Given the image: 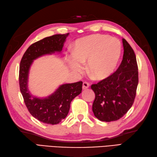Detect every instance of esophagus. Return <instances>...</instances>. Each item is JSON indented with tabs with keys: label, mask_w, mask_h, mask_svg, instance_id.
Listing matches in <instances>:
<instances>
[{
	"label": "esophagus",
	"mask_w": 157,
	"mask_h": 157,
	"mask_svg": "<svg viewBox=\"0 0 157 157\" xmlns=\"http://www.w3.org/2000/svg\"><path fill=\"white\" fill-rule=\"evenodd\" d=\"M89 87V84L87 82H84L82 83V89L85 90V89H87Z\"/></svg>",
	"instance_id": "34e87169"
}]
</instances>
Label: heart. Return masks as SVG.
Segmentation results:
<instances>
[{
    "instance_id": "1",
    "label": "heart",
    "mask_w": 157,
    "mask_h": 157,
    "mask_svg": "<svg viewBox=\"0 0 157 157\" xmlns=\"http://www.w3.org/2000/svg\"><path fill=\"white\" fill-rule=\"evenodd\" d=\"M121 42L116 38L105 34H95L76 40L72 53L66 56V62L76 75L84 72L83 63L93 78L104 80L113 74L119 62L121 54Z\"/></svg>"
}]
</instances>
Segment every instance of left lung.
I'll return each mask as SVG.
<instances>
[{
	"label": "left lung",
	"mask_w": 157,
	"mask_h": 157,
	"mask_svg": "<svg viewBox=\"0 0 157 157\" xmlns=\"http://www.w3.org/2000/svg\"><path fill=\"white\" fill-rule=\"evenodd\" d=\"M123 60L109 77L91 86L95 98L92 105L95 117L110 122L123 117L132 106L138 84V68L132 47L123 38Z\"/></svg>",
	"instance_id": "1"
}]
</instances>
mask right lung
<instances>
[{
	"mask_svg": "<svg viewBox=\"0 0 157 157\" xmlns=\"http://www.w3.org/2000/svg\"><path fill=\"white\" fill-rule=\"evenodd\" d=\"M69 33L55 34L33 43L28 48L20 62L19 81L20 91L28 111L35 119L46 124H56L65 119L70 103L82 91V82L63 84L48 97L33 96L28 87V75L33 61L55 52H61Z\"/></svg>",
	"mask_w": 157,
	"mask_h": 157,
	"instance_id": "right-lung-1",
	"label": "right lung"
}]
</instances>
